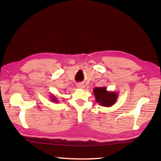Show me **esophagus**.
<instances>
[{"instance_id":"1","label":"esophagus","mask_w":161,"mask_h":161,"mask_svg":"<svg viewBox=\"0 0 161 161\" xmlns=\"http://www.w3.org/2000/svg\"><path fill=\"white\" fill-rule=\"evenodd\" d=\"M77 86L79 88H85V85L84 84L78 83V84H77Z\"/></svg>"}]
</instances>
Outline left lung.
<instances>
[{"label": "left lung", "instance_id": "obj_1", "mask_svg": "<svg viewBox=\"0 0 161 161\" xmlns=\"http://www.w3.org/2000/svg\"><path fill=\"white\" fill-rule=\"evenodd\" d=\"M93 93L96 102L103 107H111L114 105L117 100L118 94L115 92L107 91L106 87L95 88Z\"/></svg>", "mask_w": 161, "mask_h": 161}]
</instances>
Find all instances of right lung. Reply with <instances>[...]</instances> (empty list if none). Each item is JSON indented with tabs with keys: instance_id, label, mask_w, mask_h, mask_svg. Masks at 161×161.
<instances>
[{
	"instance_id": "right-lung-1",
	"label": "right lung",
	"mask_w": 161,
	"mask_h": 161,
	"mask_svg": "<svg viewBox=\"0 0 161 161\" xmlns=\"http://www.w3.org/2000/svg\"><path fill=\"white\" fill-rule=\"evenodd\" d=\"M52 97V98H51V99H52V100H51L53 101V102H57L56 97Z\"/></svg>"
}]
</instances>
